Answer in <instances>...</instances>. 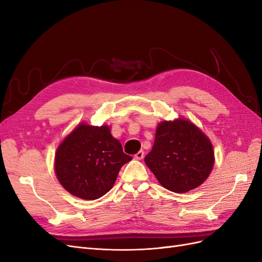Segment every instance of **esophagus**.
Wrapping results in <instances>:
<instances>
[{"label": "esophagus", "instance_id": "1", "mask_svg": "<svg viewBox=\"0 0 262 262\" xmlns=\"http://www.w3.org/2000/svg\"><path fill=\"white\" fill-rule=\"evenodd\" d=\"M143 157H144L143 150H140V152H138L136 155H134V158H136V160H142Z\"/></svg>", "mask_w": 262, "mask_h": 262}]
</instances>
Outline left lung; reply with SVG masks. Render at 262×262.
<instances>
[{
	"instance_id": "left-lung-1",
	"label": "left lung",
	"mask_w": 262,
	"mask_h": 262,
	"mask_svg": "<svg viewBox=\"0 0 262 262\" xmlns=\"http://www.w3.org/2000/svg\"><path fill=\"white\" fill-rule=\"evenodd\" d=\"M144 162L164 188L184 193L199 187L210 175L213 146L190 121H164L157 126L153 148Z\"/></svg>"
}]
</instances>
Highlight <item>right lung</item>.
I'll use <instances>...</instances> for the list:
<instances>
[{
	"label": "right lung",
	"instance_id": "obj_1",
	"mask_svg": "<svg viewBox=\"0 0 262 262\" xmlns=\"http://www.w3.org/2000/svg\"><path fill=\"white\" fill-rule=\"evenodd\" d=\"M131 160L109 126L82 123L59 145L54 170L70 193L95 200L113 188L119 170Z\"/></svg>",
	"mask_w": 262,
	"mask_h": 262
}]
</instances>
